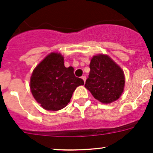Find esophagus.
I'll list each match as a JSON object with an SVG mask.
<instances>
[{
	"instance_id": "esophagus-1",
	"label": "esophagus",
	"mask_w": 153,
	"mask_h": 153,
	"mask_svg": "<svg viewBox=\"0 0 153 153\" xmlns=\"http://www.w3.org/2000/svg\"><path fill=\"white\" fill-rule=\"evenodd\" d=\"M81 78H82V79H83V81H84V82H85V81H86V79L85 75H82V76H81Z\"/></svg>"
}]
</instances>
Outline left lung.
I'll list each match as a JSON object with an SVG mask.
<instances>
[{"instance_id":"left-lung-1","label":"left lung","mask_w":153,"mask_h":153,"mask_svg":"<svg viewBox=\"0 0 153 153\" xmlns=\"http://www.w3.org/2000/svg\"><path fill=\"white\" fill-rule=\"evenodd\" d=\"M90 72L85 87L103 104H110L120 98L124 91V74L121 68L108 55H95L91 59Z\"/></svg>"}]
</instances>
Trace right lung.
Returning <instances> with one entry per match:
<instances>
[{
	"instance_id": "right-lung-1",
	"label": "right lung",
	"mask_w": 153,
	"mask_h": 153,
	"mask_svg": "<svg viewBox=\"0 0 153 153\" xmlns=\"http://www.w3.org/2000/svg\"><path fill=\"white\" fill-rule=\"evenodd\" d=\"M84 84L81 78L74 75L73 67H65L64 57L58 52L49 54L35 68L30 78L32 95L49 111L65 107L75 89Z\"/></svg>"
}]
</instances>
